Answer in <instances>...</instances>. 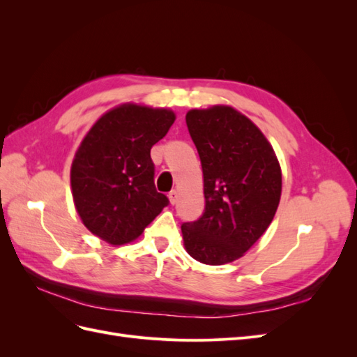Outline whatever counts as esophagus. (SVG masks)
Segmentation results:
<instances>
[{
    "label": "esophagus",
    "instance_id": "obj_1",
    "mask_svg": "<svg viewBox=\"0 0 357 357\" xmlns=\"http://www.w3.org/2000/svg\"><path fill=\"white\" fill-rule=\"evenodd\" d=\"M177 198H178V192L176 190V189H172L169 193H168V199H169V202L174 205L176 202H177Z\"/></svg>",
    "mask_w": 357,
    "mask_h": 357
}]
</instances>
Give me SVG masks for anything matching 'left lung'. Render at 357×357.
I'll return each mask as SVG.
<instances>
[{"instance_id": "left-lung-1", "label": "left lung", "mask_w": 357, "mask_h": 357, "mask_svg": "<svg viewBox=\"0 0 357 357\" xmlns=\"http://www.w3.org/2000/svg\"><path fill=\"white\" fill-rule=\"evenodd\" d=\"M186 123L202 165L205 210L181 225L183 243L201 264H231L271 225L282 168L261 129L231 105L189 110Z\"/></svg>"}]
</instances>
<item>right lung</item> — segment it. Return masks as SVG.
Wrapping results in <instances>:
<instances>
[{"label": "right lung", "mask_w": 357, "mask_h": 357, "mask_svg": "<svg viewBox=\"0 0 357 357\" xmlns=\"http://www.w3.org/2000/svg\"><path fill=\"white\" fill-rule=\"evenodd\" d=\"M174 121L169 109L125 102L104 113L84 135L70 180L75 210L95 236L112 245L132 243L168 205L155 188L150 149Z\"/></svg>", "instance_id": "obj_1"}]
</instances>
